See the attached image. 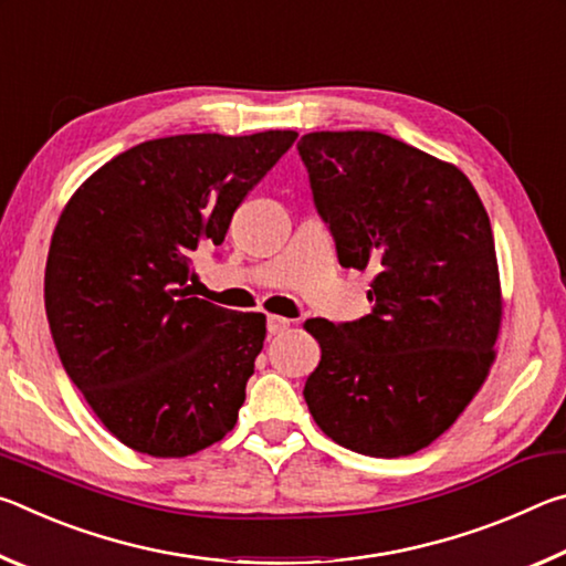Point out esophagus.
<instances>
[{
	"mask_svg": "<svg viewBox=\"0 0 566 566\" xmlns=\"http://www.w3.org/2000/svg\"><path fill=\"white\" fill-rule=\"evenodd\" d=\"M292 327V319L280 317V314H270V319H266V329L270 334H282Z\"/></svg>",
	"mask_w": 566,
	"mask_h": 566,
	"instance_id": "1",
	"label": "esophagus"
}]
</instances>
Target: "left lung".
<instances>
[{"label":"left lung","mask_w":566,"mask_h":566,"mask_svg":"<svg viewBox=\"0 0 566 566\" xmlns=\"http://www.w3.org/2000/svg\"><path fill=\"white\" fill-rule=\"evenodd\" d=\"M296 149L339 264L375 272L367 317L304 322L322 349L306 407L352 452L415 454L454 424L496 357L490 217L462 169L381 132H310Z\"/></svg>","instance_id":"8db88e82"}]
</instances>
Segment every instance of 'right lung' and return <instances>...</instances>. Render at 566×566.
<instances>
[{"label":"right lung","instance_id":"obj_1","mask_svg":"<svg viewBox=\"0 0 566 566\" xmlns=\"http://www.w3.org/2000/svg\"><path fill=\"white\" fill-rule=\"evenodd\" d=\"M296 132L175 134L82 181L44 274L66 375L134 452L189 457L232 432L266 317L189 296L191 254L222 244L237 207Z\"/></svg>","mask_w":566,"mask_h":566}]
</instances>
